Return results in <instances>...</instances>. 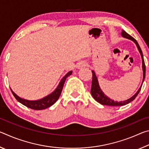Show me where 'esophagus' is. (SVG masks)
Masks as SVG:
<instances>
[{"instance_id":"obj_1","label":"esophagus","mask_w":149,"mask_h":149,"mask_svg":"<svg viewBox=\"0 0 149 149\" xmlns=\"http://www.w3.org/2000/svg\"><path fill=\"white\" fill-rule=\"evenodd\" d=\"M85 66H86V64H85V63L84 62H79L77 64V69H83V68H84Z\"/></svg>"}]
</instances>
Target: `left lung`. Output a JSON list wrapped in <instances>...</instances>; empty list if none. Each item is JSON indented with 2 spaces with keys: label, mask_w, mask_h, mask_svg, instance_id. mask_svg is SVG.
Here are the masks:
<instances>
[{
  "label": "left lung",
  "mask_w": 149,
  "mask_h": 149,
  "mask_svg": "<svg viewBox=\"0 0 149 149\" xmlns=\"http://www.w3.org/2000/svg\"><path fill=\"white\" fill-rule=\"evenodd\" d=\"M121 35H122V36L123 37H124V38L132 40V41L134 42L136 45V46H137V47L139 51V52H140L141 58H142V68H143V82H142V84H141V85L140 88L138 89L137 91L136 92L135 94L133 96H132L131 98H130L129 99L123 100V101H120V102L114 101V100L110 99V98L108 97L107 95H105L104 93L102 92V91L101 90V89H100V87L99 86V81H98V79L97 77V75H96L95 72L93 71V70H92L93 79H92V85H91V93L93 97L94 98V99L96 100V101H97L98 102H99L100 104H103V105L113 106V107H119V106H123V105L129 104L130 102L133 101V100L135 99L136 97L138 95L139 93L140 92L141 87H142V85L143 84V81H144V79L145 77V71H146L145 64L144 59H143V55L142 50H141L139 45V44H138V42L134 38H133V37H132L128 33H126L124 30H122V33H121Z\"/></svg>",
  "instance_id": "obj_1"
}]
</instances>
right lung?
Listing matches in <instances>:
<instances>
[{
  "label": "right lung",
  "mask_w": 149,
  "mask_h": 149,
  "mask_svg": "<svg viewBox=\"0 0 149 149\" xmlns=\"http://www.w3.org/2000/svg\"><path fill=\"white\" fill-rule=\"evenodd\" d=\"M72 74V71H70L68 73H67L64 77H63L62 79L60 81L57 87L56 88L53 92L50 93L49 95L46 96V97L42 98L41 99L37 100H26L24 99H22V98L19 97V96H17L16 93H15L11 89V91L12 94L14 96V97L16 98V99L17 101L22 103V104H24L26 107H28L29 108H31V109L33 110H43L46 109V108L51 107L52 104H54L55 102L57 101V100L59 99L60 94H61L62 91L63 89V86H64V84L65 83V81L66 79L68 77H69L70 75Z\"/></svg>",
  "instance_id": "right-lung-1"
}]
</instances>
